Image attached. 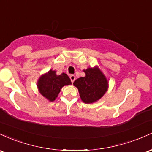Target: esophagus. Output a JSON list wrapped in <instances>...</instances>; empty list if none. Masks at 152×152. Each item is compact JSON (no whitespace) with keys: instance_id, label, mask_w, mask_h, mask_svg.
Returning a JSON list of instances; mask_svg holds the SVG:
<instances>
[{"instance_id":"34e87169","label":"esophagus","mask_w":152,"mask_h":152,"mask_svg":"<svg viewBox=\"0 0 152 152\" xmlns=\"http://www.w3.org/2000/svg\"><path fill=\"white\" fill-rule=\"evenodd\" d=\"M70 77V80H71V82H72V83H74L75 80V75H71L70 77Z\"/></svg>"}]
</instances>
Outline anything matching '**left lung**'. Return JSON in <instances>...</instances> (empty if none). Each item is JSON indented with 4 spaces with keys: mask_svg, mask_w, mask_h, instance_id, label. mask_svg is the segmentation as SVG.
<instances>
[{
    "mask_svg": "<svg viewBox=\"0 0 152 152\" xmlns=\"http://www.w3.org/2000/svg\"><path fill=\"white\" fill-rule=\"evenodd\" d=\"M85 77L75 80L73 85L77 88L80 97L84 103L97 102L108 89V80L98 66L83 69Z\"/></svg>",
    "mask_w": 152,
    "mask_h": 152,
    "instance_id": "1",
    "label": "left lung"
}]
</instances>
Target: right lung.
Listing matches in <instances>:
<instances>
[{
    "mask_svg": "<svg viewBox=\"0 0 152 152\" xmlns=\"http://www.w3.org/2000/svg\"><path fill=\"white\" fill-rule=\"evenodd\" d=\"M70 78L65 73L57 75L55 70H50L42 75L37 80L39 93L49 102L57 98L61 89L65 85H71Z\"/></svg>",
    "mask_w": 152,
    "mask_h": 152,
    "instance_id": "right-lung-1",
    "label": "right lung"
}]
</instances>
